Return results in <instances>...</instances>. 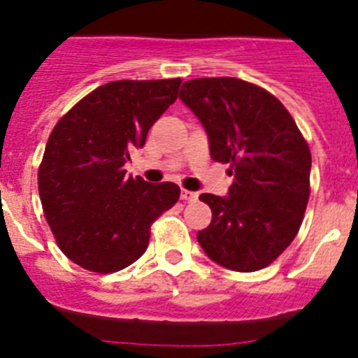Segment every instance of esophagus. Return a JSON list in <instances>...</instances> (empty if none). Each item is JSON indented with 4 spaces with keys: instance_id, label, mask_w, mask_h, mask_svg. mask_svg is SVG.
Listing matches in <instances>:
<instances>
[{
    "instance_id": "esophagus-1",
    "label": "esophagus",
    "mask_w": 358,
    "mask_h": 358,
    "mask_svg": "<svg viewBox=\"0 0 358 358\" xmlns=\"http://www.w3.org/2000/svg\"><path fill=\"white\" fill-rule=\"evenodd\" d=\"M181 199L185 202H197L199 195L195 192H188V189H182L181 192Z\"/></svg>"
}]
</instances>
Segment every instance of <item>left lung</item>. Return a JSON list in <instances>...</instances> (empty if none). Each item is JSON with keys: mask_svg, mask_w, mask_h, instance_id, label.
<instances>
[{"mask_svg": "<svg viewBox=\"0 0 358 358\" xmlns=\"http://www.w3.org/2000/svg\"><path fill=\"white\" fill-rule=\"evenodd\" d=\"M210 140L211 159L235 177L226 197L202 194L211 224L197 233L215 264L252 273L296 238L310 197L312 156L274 94L233 77L195 78L179 94Z\"/></svg>", "mask_w": 358, "mask_h": 358, "instance_id": "obj_1", "label": "left lung"}]
</instances>
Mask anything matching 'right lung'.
Segmentation results:
<instances>
[{"instance_id": "1", "label": "right lung", "mask_w": 358, "mask_h": 358, "mask_svg": "<svg viewBox=\"0 0 358 358\" xmlns=\"http://www.w3.org/2000/svg\"><path fill=\"white\" fill-rule=\"evenodd\" d=\"M181 78L116 80L84 96L53 127L39 166V197L61 251L109 274L148 248L152 222L179 201L173 182L125 176L129 152L176 102Z\"/></svg>"}]
</instances>
